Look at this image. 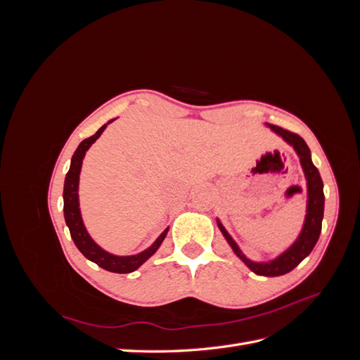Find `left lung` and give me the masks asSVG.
<instances>
[{
	"label": "left lung",
	"mask_w": 360,
	"mask_h": 360,
	"mask_svg": "<svg viewBox=\"0 0 360 360\" xmlns=\"http://www.w3.org/2000/svg\"><path fill=\"white\" fill-rule=\"evenodd\" d=\"M274 132L279 136L284 138V141L292 148L296 150L297 156L300 158V165L303 168L304 177L308 181V205H307V217H304V224L302 228V233L299 234L297 240L294 242L285 252H282L279 257L271 261H264V263H255L245 257V254L233 240V237L228 234L224 225L217 221L221 233L226 238V242L233 248L234 254L240 258L243 263L259 276H281L291 271L294 267L299 266L302 261L307 258L311 250L317 243L320 233H321V221H323V212H324V192H323V180L320 177L319 169L314 167L311 160V150L304 143L303 138L299 135L290 132V130L282 129L275 124H267Z\"/></svg>",
	"instance_id": "left-lung-1"
}]
</instances>
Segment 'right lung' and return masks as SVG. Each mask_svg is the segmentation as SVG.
Returning <instances> with one entry per match:
<instances>
[{
  "label": "right lung",
  "instance_id": "right-lung-1",
  "mask_svg": "<svg viewBox=\"0 0 360 360\" xmlns=\"http://www.w3.org/2000/svg\"><path fill=\"white\" fill-rule=\"evenodd\" d=\"M105 127H106V124H103L99 130H97L93 136L84 139L72 156L70 168H69V172L66 174V180H64V191H63L64 219H66V224L69 226V231H70V236L73 238L76 248L81 250V254L85 258H89L90 261H93V263H96L97 266L108 270V271H112V274H130V271H135L141 264H144L146 261L156 252L159 246L162 245L163 238L167 237L168 228L156 238V242L148 249L143 250V252H139L136 255H127V257H118V255H112L110 252H106L105 249H102L90 237L89 231H86V228L82 222V216H81V210H79V195H78L79 174H81L82 159L85 156V151L89 150L94 141L102 135Z\"/></svg>",
  "mask_w": 360,
  "mask_h": 360
}]
</instances>
